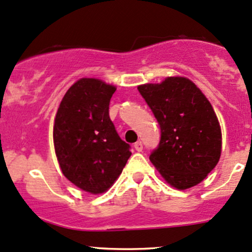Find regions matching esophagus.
Listing matches in <instances>:
<instances>
[{"instance_id": "34e87169", "label": "esophagus", "mask_w": 252, "mask_h": 252, "mask_svg": "<svg viewBox=\"0 0 252 252\" xmlns=\"http://www.w3.org/2000/svg\"><path fill=\"white\" fill-rule=\"evenodd\" d=\"M134 148H135L136 151H142V150H143V144H142L141 141H138L134 144Z\"/></svg>"}]
</instances>
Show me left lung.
<instances>
[{
	"label": "left lung",
	"instance_id": "left-lung-1",
	"mask_svg": "<svg viewBox=\"0 0 252 252\" xmlns=\"http://www.w3.org/2000/svg\"><path fill=\"white\" fill-rule=\"evenodd\" d=\"M137 89L160 128L151 163L176 189L201 183L216 166L222 149V132L210 102L186 77H166Z\"/></svg>",
	"mask_w": 252,
	"mask_h": 252
}]
</instances>
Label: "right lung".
<instances>
[{"label": "right lung", "mask_w": 252, "mask_h": 252, "mask_svg": "<svg viewBox=\"0 0 252 252\" xmlns=\"http://www.w3.org/2000/svg\"><path fill=\"white\" fill-rule=\"evenodd\" d=\"M116 88L81 78L62 98L54 124V145L63 175L84 191L102 193L114 184L131 156L109 117Z\"/></svg>", "instance_id": "obj_1"}]
</instances>
